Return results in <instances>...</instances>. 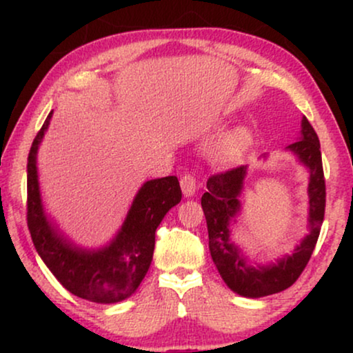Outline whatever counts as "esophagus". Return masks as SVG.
I'll return each mask as SVG.
<instances>
[{
  "label": "esophagus",
  "instance_id": "34e87169",
  "mask_svg": "<svg viewBox=\"0 0 353 353\" xmlns=\"http://www.w3.org/2000/svg\"><path fill=\"white\" fill-rule=\"evenodd\" d=\"M180 185H181L183 196H185V197H192V196L196 194V191H197V185H196L194 176H191V175H185V176L181 178Z\"/></svg>",
  "mask_w": 353,
  "mask_h": 353
}]
</instances>
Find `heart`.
<instances>
[{
    "label": "heart",
    "instance_id": "heart-1",
    "mask_svg": "<svg viewBox=\"0 0 353 353\" xmlns=\"http://www.w3.org/2000/svg\"><path fill=\"white\" fill-rule=\"evenodd\" d=\"M252 141V133L248 127H236L230 133L225 134V138L219 143L215 149V161L219 162H231L236 157L241 156L245 149L249 148Z\"/></svg>",
    "mask_w": 353,
    "mask_h": 353
}]
</instances>
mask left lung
Returning a JSON list of instances; mask_svg holds the SVG:
<instances>
[{
    "label": "left lung",
    "mask_w": 353,
    "mask_h": 353,
    "mask_svg": "<svg viewBox=\"0 0 353 353\" xmlns=\"http://www.w3.org/2000/svg\"><path fill=\"white\" fill-rule=\"evenodd\" d=\"M286 151L292 152L308 170V233L294 248L292 254L283 255L265 265L252 263L244 250L231 241L233 226L238 225L243 212L241 197L244 192L248 167L243 165L210 176L207 181V192L201 199L209 231L212 260L226 286L243 297L272 296L292 286L307 267L320 236L325 219L326 188L320 141L307 117H302L301 137L296 143L289 144Z\"/></svg>",
    "instance_id": "left-lung-1"
}]
</instances>
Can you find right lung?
<instances>
[{
    "label": "right lung",
    "instance_id": "right-lung-1",
    "mask_svg": "<svg viewBox=\"0 0 353 353\" xmlns=\"http://www.w3.org/2000/svg\"><path fill=\"white\" fill-rule=\"evenodd\" d=\"M52 110L33 139L27 163V223L35 249L67 291L96 303H117L137 291L152 262L156 230L167 212L181 201L176 176L143 183L122 226L108 244L81 248L48 216L38 180V149Z\"/></svg>",
    "mask_w": 353,
    "mask_h": 353
}]
</instances>
